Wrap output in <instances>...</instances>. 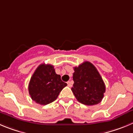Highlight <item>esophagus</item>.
Returning a JSON list of instances; mask_svg holds the SVG:
<instances>
[{
	"mask_svg": "<svg viewBox=\"0 0 133 133\" xmlns=\"http://www.w3.org/2000/svg\"><path fill=\"white\" fill-rule=\"evenodd\" d=\"M67 83H68V87H71V86H72V83H71V81H68V82H67Z\"/></svg>",
	"mask_w": 133,
	"mask_h": 133,
	"instance_id": "34e87169",
	"label": "esophagus"
}]
</instances>
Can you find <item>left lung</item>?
Wrapping results in <instances>:
<instances>
[{
    "label": "left lung",
    "mask_w": 133,
    "mask_h": 133,
    "mask_svg": "<svg viewBox=\"0 0 133 133\" xmlns=\"http://www.w3.org/2000/svg\"><path fill=\"white\" fill-rule=\"evenodd\" d=\"M74 87L71 91L81 103L97 105L101 102L105 92V85L97 69L89 62L74 67Z\"/></svg>",
    "instance_id": "left-lung-1"
}]
</instances>
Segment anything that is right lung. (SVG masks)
I'll use <instances>...</instances> for the list:
<instances>
[{
  "mask_svg": "<svg viewBox=\"0 0 133 133\" xmlns=\"http://www.w3.org/2000/svg\"><path fill=\"white\" fill-rule=\"evenodd\" d=\"M67 83L62 81L61 76L56 74L50 64H40L32 75L28 85L29 94L33 101L46 105L58 98Z\"/></svg>",
  "mask_w": 133,
  "mask_h": 133,
  "instance_id": "1",
  "label": "right lung"
}]
</instances>
